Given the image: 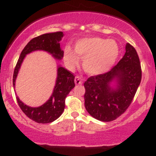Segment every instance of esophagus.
Masks as SVG:
<instances>
[{
  "label": "esophagus",
  "mask_w": 156,
  "mask_h": 156,
  "mask_svg": "<svg viewBox=\"0 0 156 156\" xmlns=\"http://www.w3.org/2000/svg\"><path fill=\"white\" fill-rule=\"evenodd\" d=\"M75 83L76 85H78V84H81V83H82V81H81V78H80L79 76H76L75 78Z\"/></svg>",
  "instance_id": "esophagus-1"
}]
</instances>
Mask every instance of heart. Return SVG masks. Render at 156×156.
<instances>
[{
	"label": "heart",
	"instance_id": "obj_1",
	"mask_svg": "<svg viewBox=\"0 0 156 156\" xmlns=\"http://www.w3.org/2000/svg\"><path fill=\"white\" fill-rule=\"evenodd\" d=\"M75 51L69 46L64 50V60L69 68L77 66L79 59H82L84 70L90 75H99L107 72L114 65L119 47L113 40L87 37L77 41Z\"/></svg>",
	"mask_w": 156,
	"mask_h": 156
}]
</instances>
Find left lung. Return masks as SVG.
<instances>
[{"label": "left lung", "mask_w": 156, "mask_h": 156, "mask_svg": "<svg viewBox=\"0 0 156 156\" xmlns=\"http://www.w3.org/2000/svg\"><path fill=\"white\" fill-rule=\"evenodd\" d=\"M125 50L122 59L111 70L90 77L84 84V106L99 121L112 122L123 114L140 84L142 71L137 53L129 43Z\"/></svg>", "instance_id": "8db88e82"}]
</instances>
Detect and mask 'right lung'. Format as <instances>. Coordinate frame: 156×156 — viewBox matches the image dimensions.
I'll use <instances>...</instances> for the list:
<instances>
[{
  "instance_id": "add662e5",
  "label": "right lung",
  "mask_w": 156,
  "mask_h": 156,
  "mask_svg": "<svg viewBox=\"0 0 156 156\" xmlns=\"http://www.w3.org/2000/svg\"><path fill=\"white\" fill-rule=\"evenodd\" d=\"M63 32L48 33L34 37L27 44L20 54L16 66L14 69L12 84L15 87L16 79L19 73L23 59L29 53L36 50H43L52 55L54 59L60 60L63 57V50L61 49L60 41L63 37ZM75 76L69 71L58 66L57 78L53 88V94L50 99L38 107H30L16 97L17 103L22 111L26 116L37 123L47 124L57 119L63 112L65 108V100L72 89L75 87Z\"/></svg>"
}]
</instances>
